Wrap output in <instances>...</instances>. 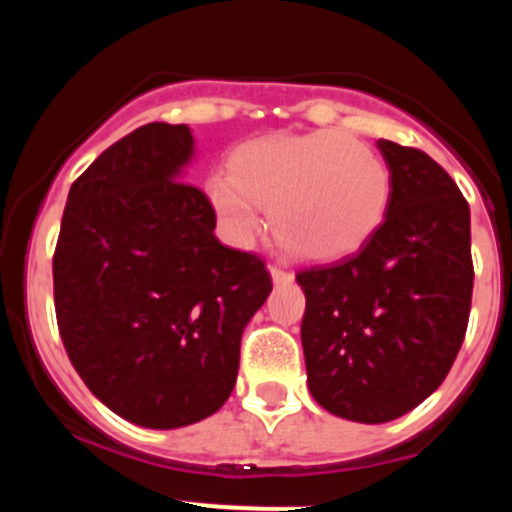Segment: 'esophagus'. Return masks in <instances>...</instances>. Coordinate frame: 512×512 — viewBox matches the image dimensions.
<instances>
[{
	"instance_id": "esophagus-1",
	"label": "esophagus",
	"mask_w": 512,
	"mask_h": 512,
	"mask_svg": "<svg viewBox=\"0 0 512 512\" xmlns=\"http://www.w3.org/2000/svg\"><path fill=\"white\" fill-rule=\"evenodd\" d=\"M269 274H272L274 284H289V281L293 279L291 272H286V269L276 267V264H269Z\"/></svg>"
}]
</instances>
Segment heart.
Instances as JSON below:
<instances>
[{
  "mask_svg": "<svg viewBox=\"0 0 512 512\" xmlns=\"http://www.w3.org/2000/svg\"><path fill=\"white\" fill-rule=\"evenodd\" d=\"M207 195L233 243L255 236L262 207L291 255L325 262L351 255L378 231L390 173L361 139L317 129L240 146L231 175H211Z\"/></svg>",
  "mask_w": 512,
  "mask_h": 512,
  "instance_id": "obj_1",
  "label": "heart"
}]
</instances>
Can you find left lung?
Masks as SVG:
<instances>
[{"instance_id":"1","label":"left lung","mask_w":512,"mask_h":512,"mask_svg":"<svg viewBox=\"0 0 512 512\" xmlns=\"http://www.w3.org/2000/svg\"><path fill=\"white\" fill-rule=\"evenodd\" d=\"M390 168L385 221L351 255L301 269L310 395L322 409L385 424L438 390L472 308L469 204L411 146L380 139Z\"/></svg>"}]
</instances>
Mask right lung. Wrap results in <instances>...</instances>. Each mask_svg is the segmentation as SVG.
I'll use <instances>...</instances> for the list:
<instances>
[{"mask_svg":"<svg viewBox=\"0 0 512 512\" xmlns=\"http://www.w3.org/2000/svg\"><path fill=\"white\" fill-rule=\"evenodd\" d=\"M192 144L187 125L151 122L108 146L74 180L52 257L69 361L146 428L223 407L245 325L272 291L262 257L221 245L209 197L178 180Z\"/></svg>","mask_w":512,"mask_h":512,"instance_id":"1","label":"right lung"}]
</instances>
